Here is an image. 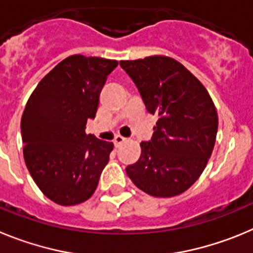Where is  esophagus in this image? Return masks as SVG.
<instances>
[{
	"mask_svg": "<svg viewBox=\"0 0 253 253\" xmlns=\"http://www.w3.org/2000/svg\"><path fill=\"white\" fill-rule=\"evenodd\" d=\"M125 141H126V138L122 137L121 135H117V136H116V137H115V140H113V142H115L116 146L118 147V146H120V145H122V143H124Z\"/></svg>",
	"mask_w": 253,
	"mask_h": 253,
	"instance_id": "34e87169",
	"label": "esophagus"
}]
</instances>
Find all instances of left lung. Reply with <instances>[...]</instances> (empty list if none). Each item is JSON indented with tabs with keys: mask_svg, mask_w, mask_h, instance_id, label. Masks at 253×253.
I'll use <instances>...</instances> for the list:
<instances>
[{
	"mask_svg": "<svg viewBox=\"0 0 253 253\" xmlns=\"http://www.w3.org/2000/svg\"><path fill=\"white\" fill-rule=\"evenodd\" d=\"M146 110L158 116L141 156L126 168L138 189L170 198L188 190L206 169L215 143L218 115L208 90L181 63L165 55L121 60Z\"/></svg>",
	"mask_w": 253,
	"mask_h": 253,
	"instance_id": "8db88e82",
	"label": "left lung"
}]
</instances>
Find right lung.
I'll return each mask as SVG.
<instances>
[{
	"instance_id": "add662e5",
	"label": "right lung",
	"mask_w": 253,
	"mask_h": 253,
	"mask_svg": "<svg viewBox=\"0 0 253 253\" xmlns=\"http://www.w3.org/2000/svg\"><path fill=\"white\" fill-rule=\"evenodd\" d=\"M117 60L72 55L36 85L21 117L24 159L45 197L60 206L89 199L113 143L85 133Z\"/></svg>"
}]
</instances>
